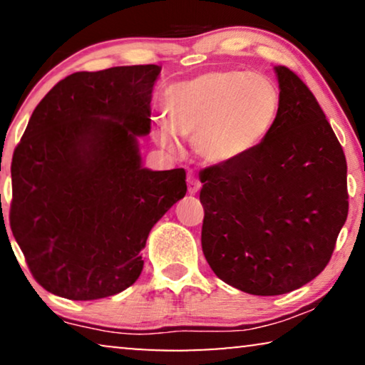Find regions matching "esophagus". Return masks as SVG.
<instances>
[{
    "label": "esophagus",
    "instance_id": "esophagus-1",
    "mask_svg": "<svg viewBox=\"0 0 365 365\" xmlns=\"http://www.w3.org/2000/svg\"><path fill=\"white\" fill-rule=\"evenodd\" d=\"M187 185H188V193L190 195H195L200 190V187H202V183H200L198 178L195 177V175H192V173H190V175H188Z\"/></svg>",
    "mask_w": 365,
    "mask_h": 365
}]
</instances>
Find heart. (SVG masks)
<instances>
[{
  "label": "heart",
  "mask_w": 365,
  "mask_h": 365,
  "mask_svg": "<svg viewBox=\"0 0 365 365\" xmlns=\"http://www.w3.org/2000/svg\"><path fill=\"white\" fill-rule=\"evenodd\" d=\"M167 119L155 137L167 150L180 148L178 135L193 138L205 162L225 165L248 155L273 129L279 91L263 74L218 69L173 84L165 96Z\"/></svg>",
  "instance_id": "1"
}]
</instances>
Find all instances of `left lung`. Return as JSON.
I'll return each instance as SVG.
<instances>
[{
  "label": "left lung",
  "instance_id": "8db88e82",
  "mask_svg": "<svg viewBox=\"0 0 365 365\" xmlns=\"http://www.w3.org/2000/svg\"><path fill=\"white\" fill-rule=\"evenodd\" d=\"M279 112L253 152L200 172L202 248L225 283L278 296L329 263L349 212L346 155L321 106L284 66Z\"/></svg>",
  "mask_w": 365,
  "mask_h": 365
}]
</instances>
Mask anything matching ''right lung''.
Returning a JSON list of instances; mask_svg holds the SVG:
<instances>
[{"instance_id":"1","label":"right lung","mask_w":365,"mask_h":365,"mask_svg":"<svg viewBox=\"0 0 365 365\" xmlns=\"http://www.w3.org/2000/svg\"><path fill=\"white\" fill-rule=\"evenodd\" d=\"M160 66L74 73L43 97L11 162L9 225L46 291L94 301L142 273L153 225L187 193L183 168L142 167Z\"/></svg>"}]
</instances>
